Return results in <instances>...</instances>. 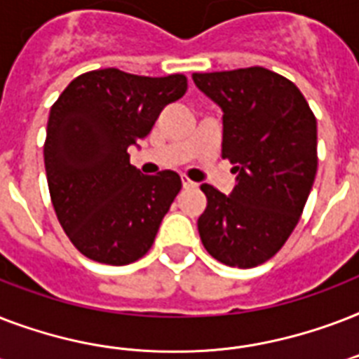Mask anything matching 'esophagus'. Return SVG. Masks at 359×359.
<instances>
[{"instance_id": "1", "label": "esophagus", "mask_w": 359, "mask_h": 359, "mask_svg": "<svg viewBox=\"0 0 359 359\" xmlns=\"http://www.w3.org/2000/svg\"><path fill=\"white\" fill-rule=\"evenodd\" d=\"M180 180H182V188H196V182H191V180L190 179H188V177H182V179H180Z\"/></svg>"}]
</instances>
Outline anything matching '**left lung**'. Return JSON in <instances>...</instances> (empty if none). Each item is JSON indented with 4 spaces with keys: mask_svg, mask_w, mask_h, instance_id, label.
I'll return each instance as SVG.
<instances>
[{
    "mask_svg": "<svg viewBox=\"0 0 359 359\" xmlns=\"http://www.w3.org/2000/svg\"><path fill=\"white\" fill-rule=\"evenodd\" d=\"M191 78L224 111L222 156L236 173L229 196L201 186L199 236L219 262L253 268L281 250L306 207L317 175V119L292 81L262 67Z\"/></svg>",
    "mask_w": 359,
    "mask_h": 359,
    "instance_id": "8db88e82",
    "label": "left lung"
}]
</instances>
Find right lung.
<instances>
[{
    "label": "right lung",
    "mask_w": 359,
    "mask_h": 359,
    "mask_svg": "<svg viewBox=\"0 0 359 359\" xmlns=\"http://www.w3.org/2000/svg\"><path fill=\"white\" fill-rule=\"evenodd\" d=\"M186 89L182 74L93 70L70 81L50 109L44 168L52 205L70 242L93 261L123 266L151 250L182 182L169 169L143 175L128 149Z\"/></svg>",
    "instance_id": "add662e5"
}]
</instances>
